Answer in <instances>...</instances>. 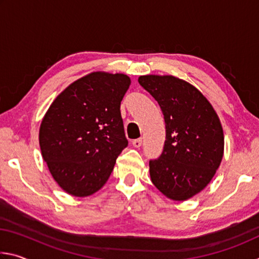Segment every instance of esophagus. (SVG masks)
<instances>
[{"mask_svg":"<svg viewBox=\"0 0 259 259\" xmlns=\"http://www.w3.org/2000/svg\"><path fill=\"white\" fill-rule=\"evenodd\" d=\"M133 146L134 147H140L142 146V138H137L133 140Z\"/></svg>","mask_w":259,"mask_h":259,"instance_id":"obj_1","label":"esophagus"}]
</instances>
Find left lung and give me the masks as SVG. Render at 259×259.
<instances>
[{"label":"left lung","instance_id":"1","mask_svg":"<svg viewBox=\"0 0 259 259\" xmlns=\"http://www.w3.org/2000/svg\"><path fill=\"white\" fill-rule=\"evenodd\" d=\"M138 82L159 104L165 123L163 151L150 160L152 182L166 198L190 199L208 185L221 164V121L207 98L181 78L144 75Z\"/></svg>","mask_w":259,"mask_h":259}]
</instances>
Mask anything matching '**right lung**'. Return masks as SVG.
<instances>
[{
    "instance_id": "obj_1",
    "label": "right lung",
    "mask_w": 259,
    "mask_h": 259,
    "mask_svg": "<svg viewBox=\"0 0 259 259\" xmlns=\"http://www.w3.org/2000/svg\"><path fill=\"white\" fill-rule=\"evenodd\" d=\"M129 85L124 74L91 73L67 87L43 117V160L68 194L100 190L128 146L120 105Z\"/></svg>"
}]
</instances>
